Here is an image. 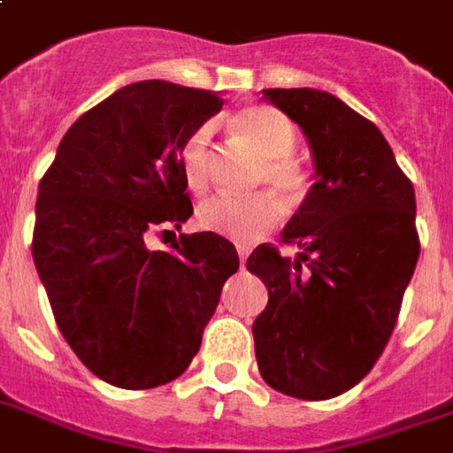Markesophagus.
Segmentation results:
<instances>
[{
	"label": "esophagus",
	"mask_w": 453,
	"mask_h": 453,
	"mask_svg": "<svg viewBox=\"0 0 453 453\" xmlns=\"http://www.w3.org/2000/svg\"><path fill=\"white\" fill-rule=\"evenodd\" d=\"M237 257H240V261H242V266H244V261H247V257H250V247L237 244Z\"/></svg>",
	"instance_id": "1"
}]
</instances>
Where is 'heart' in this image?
Wrapping results in <instances>:
<instances>
[{"instance_id":"obj_1","label":"heart","mask_w":453,"mask_h":453,"mask_svg":"<svg viewBox=\"0 0 453 453\" xmlns=\"http://www.w3.org/2000/svg\"><path fill=\"white\" fill-rule=\"evenodd\" d=\"M230 129L244 149L259 158L252 184L295 201L307 192V173L290 158L295 149V127L280 110L269 105H250L230 117ZM180 167L187 187L201 194L211 184V129L196 127L180 149ZM280 218L278 203L269 194L252 196H213L196 209L201 230L227 237L235 242H254L273 230Z\"/></svg>"}]
</instances>
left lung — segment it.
<instances>
[{"mask_svg":"<svg viewBox=\"0 0 453 453\" xmlns=\"http://www.w3.org/2000/svg\"><path fill=\"white\" fill-rule=\"evenodd\" d=\"M310 143L314 184L280 233L295 259L259 244L247 269L269 290L254 319L264 381L324 401L353 388L396 326L420 240L415 192L384 134L343 100L317 88H266Z\"/></svg>","mask_w":453,"mask_h":453,"instance_id":"1","label":"left lung"}]
</instances>
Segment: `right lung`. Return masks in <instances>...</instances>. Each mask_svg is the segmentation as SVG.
<instances>
[{"instance_id": "right-lung-1", "label": "right lung", "mask_w": 453, "mask_h": 453, "mask_svg": "<svg viewBox=\"0 0 453 453\" xmlns=\"http://www.w3.org/2000/svg\"><path fill=\"white\" fill-rule=\"evenodd\" d=\"M220 107L213 90L124 86L69 127L40 180L35 269L65 341L112 387L177 380L240 269L235 244L213 233L146 247L156 227L180 230L194 213L180 149Z\"/></svg>"}]
</instances>
